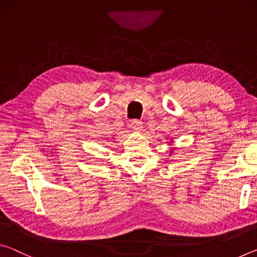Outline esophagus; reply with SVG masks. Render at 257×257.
<instances>
[{
    "label": "esophagus",
    "instance_id": "obj_1",
    "mask_svg": "<svg viewBox=\"0 0 257 257\" xmlns=\"http://www.w3.org/2000/svg\"><path fill=\"white\" fill-rule=\"evenodd\" d=\"M130 127H132L134 130H142L143 122L141 120H132V122H130Z\"/></svg>",
    "mask_w": 257,
    "mask_h": 257
}]
</instances>
